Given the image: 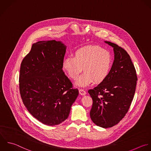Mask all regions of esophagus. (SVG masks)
<instances>
[{
    "label": "esophagus",
    "instance_id": "34e87169",
    "mask_svg": "<svg viewBox=\"0 0 151 151\" xmlns=\"http://www.w3.org/2000/svg\"><path fill=\"white\" fill-rule=\"evenodd\" d=\"M79 93L81 95H86V91L84 90V89H79Z\"/></svg>",
    "mask_w": 151,
    "mask_h": 151
}]
</instances>
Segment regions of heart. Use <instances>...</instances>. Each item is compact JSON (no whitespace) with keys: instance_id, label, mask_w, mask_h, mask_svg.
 <instances>
[{"instance_id":"b5f03b06","label":"heart","mask_w":151,"mask_h":151,"mask_svg":"<svg viewBox=\"0 0 151 151\" xmlns=\"http://www.w3.org/2000/svg\"><path fill=\"white\" fill-rule=\"evenodd\" d=\"M111 53L96 45H88L77 49L73 57L65 58L62 63L63 70L69 78L76 79L82 71L83 73L76 84L86 86L94 82L100 83L108 77L112 66Z\"/></svg>"}]
</instances>
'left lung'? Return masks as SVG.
Listing matches in <instances>:
<instances>
[{
	"instance_id": "1",
	"label": "left lung",
	"mask_w": 151,
	"mask_h": 151,
	"mask_svg": "<svg viewBox=\"0 0 151 151\" xmlns=\"http://www.w3.org/2000/svg\"><path fill=\"white\" fill-rule=\"evenodd\" d=\"M105 42L114 48V60L108 77L88 93L93 100L92 121L97 126L108 128L118 124L128 112L138 78L127 52L115 43Z\"/></svg>"
}]
</instances>
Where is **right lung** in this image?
<instances>
[{
	"instance_id": "right-lung-1",
	"label": "right lung",
	"mask_w": 151,
	"mask_h": 151,
	"mask_svg": "<svg viewBox=\"0 0 151 151\" xmlns=\"http://www.w3.org/2000/svg\"><path fill=\"white\" fill-rule=\"evenodd\" d=\"M66 49L60 41H39L21 63L19 91L23 104L46 125L65 121L79 95L62 70Z\"/></svg>"
}]
</instances>
